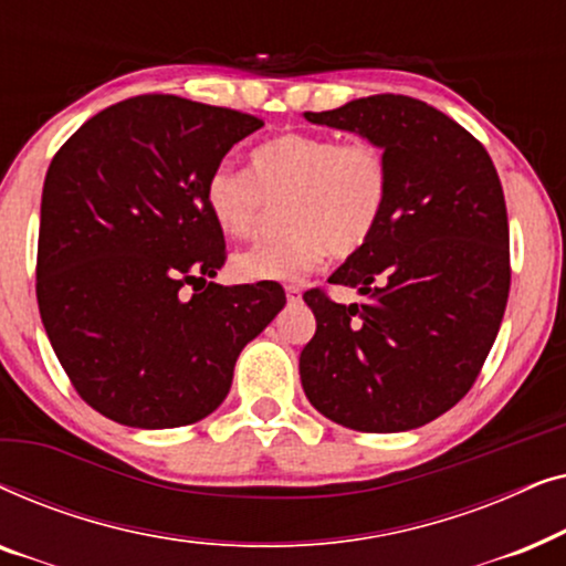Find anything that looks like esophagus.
Wrapping results in <instances>:
<instances>
[{
  "label": "esophagus",
  "mask_w": 566,
  "mask_h": 566,
  "mask_svg": "<svg viewBox=\"0 0 566 566\" xmlns=\"http://www.w3.org/2000/svg\"><path fill=\"white\" fill-rule=\"evenodd\" d=\"M285 298H289V304H298V301H301L298 285H289V289H285Z\"/></svg>",
  "instance_id": "esophagus-1"
}]
</instances>
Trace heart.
Returning <instances> with one entry per match:
<instances>
[{
	"label": "heart",
	"mask_w": 566,
	"mask_h": 566,
	"mask_svg": "<svg viewBox=\"0 0 566 566\" xmlns=\"http://www.w3.org/2000/svg\"><path fill=\"white\" fill-rule=\"evenodd\" d=\"M391 169L374 142H343L335 134H283L250 154V175L216 167L203 200L229 237L260 229L268 206L281 208L289 234L247 247L231 258L244 283H298L327 258L360 252L381 227Z\"/></svg>",
	"instance_id": "1"
}]
</instances>
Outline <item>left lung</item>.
Wrapping results in <instances>:
<instances>
[{"label":"left lung","instance_id":"left-lung-1","mask_svg":"<svg viewBox=\"0 0 566 566\" xmlns=\"http://www.w3.org/2000/svg\"><path fill=\"white\" fill-rule=\"evenodd\" d=\"M308 123L381 146L391 192L374 239L329 283L360 304L312 289L316 332L301 350V384L332 422L360 432L422 428L467 397L510 293V229L490 154L422 99L374 95Z\"/></svg>","mask_w":566,"mask_h":566}]
</instances>
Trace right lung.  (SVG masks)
Here are the masks:
<instances>
[{"instance_id": "right-lung-1", "label": "right lung", "mask_w": 566, "mask_h": 566, "mask_svg": "<svg viewBox=\"0 0 566 566\" xmlns=\"http://www.w3.org/2000/svg\"><path fill=\"white\" fill-rule=\"evenodd\" d=\"M258 128L229 107L138 95L90 118L53 157L38 308L69 381L107 420L144 430L203 420L227 399L242 347L285 306L277 283L208 281L227 244L206 180Z\"/></svg>"}]
</instances>
